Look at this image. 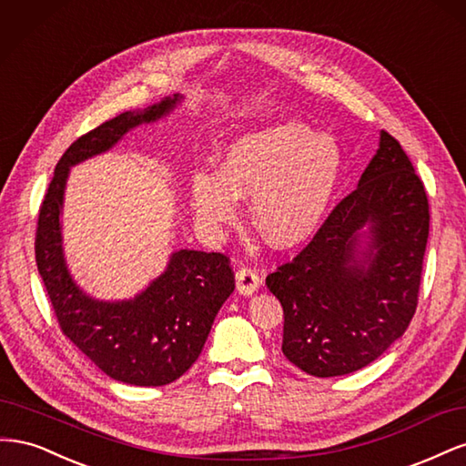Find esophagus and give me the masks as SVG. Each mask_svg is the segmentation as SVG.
<instances>
[{"label": "esophagus", "instance_id": "1", "mask_svg": "<svg viewBox=\"0 0 466 466\" xmlns=\"http://www.w3.org/2000/svg\"><path fill=\"white\" fill-rule=\"evenodd\" d=\"M235 281H237V291L241 295H252L255 291H258L260 284H262V278L257 274V270H252V268H241L235 274Z\"/></svg>", "mask_w": 466, "mask_h": 466}]
</instances>
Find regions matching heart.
Wrapping results in <instances>:
<instances>
[{"mask_svg":"<svg viewBox=\"0 0 466 466\" xmlns=\"http://www.w3.org/2000/svg\"><path fill=\"white\" fill-rule=\"evenodd\" d=\"M344 175V153L329 132L298 120H278L233 136L223 146L219 171L190 175V202L208 231L235 219L248 196V216L274 248L311 238L329 216Z\"/></svg>","mask_w":466,"mask_h":466,"instance_id":"heart-1","label":"heart"}]
</instances>
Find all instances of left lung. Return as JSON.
I'll return each mask as SVG.
<instances>
[{
	"label": "left lung",
	"mask_w": 466,
	"mask_h": 466,
	"mask_svg": "<svg viewBox=\"0 0 466 466\" xmlns=\"http://www.w3.org/2000/svg\"><path fill=\"white\" fill-rule=\"evenodd\" d=\"M428 233L424 185L380 130L358 188L266 278L284 307V356L315 377L354 373L383 356L414 317Z\"/></svg>",
	"instance_id": "1"
}]
</instances>
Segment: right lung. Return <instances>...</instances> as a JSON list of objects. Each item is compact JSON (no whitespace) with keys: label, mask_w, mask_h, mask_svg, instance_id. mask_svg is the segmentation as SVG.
Listing matches in <instances>:
<instances>
[{"label":"right lung","mask_w":466,"mask_h":466,"mask_svg":"<svg viewBox=\"0 0 466 466\" xmlns=\"http://www.w3.org/2000/svg\"><path fill=\"white\" fill-rule=\"evenodd\" d=\"M185 103L175 93L147 108L126 110L81 136L56 165L36 229V266L64 334L110 379L161 387L185 375L202 354L211 324L235 289L228 257L173 250L165 270L128 299H98L69 272L64 250V198L72 167L118 146L139 126Z\"/></svg>","instance_id":"right-lung-1"}]
</instances>
